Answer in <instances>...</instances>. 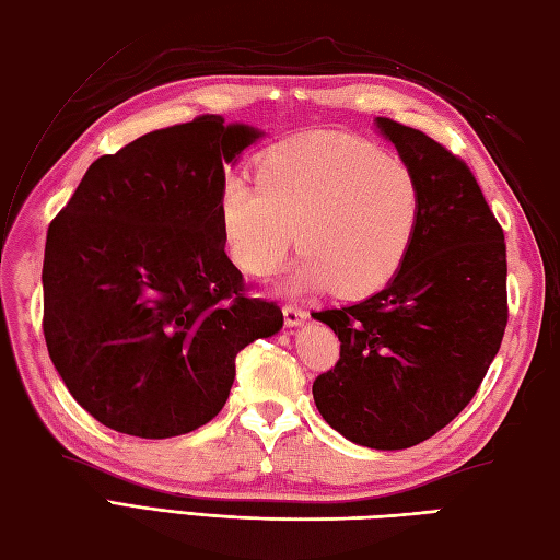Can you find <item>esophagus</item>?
<instances>
[{
	"label": "esophagus",
	"instance_id": "obj_1",
	"mask_svg": "<svg viewBox=\"0 0 560 560\" xmlns=\"http://www.w3.org/2000/svg\"><path fill=\"white\" fill-rule=\"evenodd\" d=\"M281 311H283V323H287L289 327H295V325L305 323V317H307V313L301 311L299 305H283Z\"/></svg>",
	"mask_w": 560,
	"mask_h": 560
}]
</instances>
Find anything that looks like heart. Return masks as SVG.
Listing matches in <instances>:
<instances>
[{"mask_svg":"<svg viewBox=\"0 0 560 560\" xmlns=\"http://www.w3.org/2000/svg\"><path fill=\"white\" fill-rule=\"evenodd\" d=\"M219 217L229 255L267 279L293 247L295 289L331 287L341 299L380 291L407 259L423 217L416 173L368 141L313 135L271 151L257 187L229 177Z\"/></svg>","mask_w":560,"mask_h":560,"instance_id":"heart-1","label":"heart"}]
</instances>
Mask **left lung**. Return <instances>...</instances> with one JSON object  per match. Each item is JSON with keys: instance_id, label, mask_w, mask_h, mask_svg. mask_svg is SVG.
Returning a JSON list of instances; mask_svg holds the SVG:
<instances>
[{"instance_id": "left-lung-1", "label": "left lung", "mask_w": 560, "mask_h": 560, "mask_svg": "<svg viewBox=\"0 0 560 560\" xmlns=\"http://www.w3.org/2000/svg\"><path fill=\"white\" fill-rule=\"evenodd\" d=\"M375 122L419 177L423 217L383 291L313 315L341 341L337 365L315 377L313 397L351 443L404 450L467 407L501 349L505 235L467 163L421 129L389 117Z\"/></svg>"}]
</instances>
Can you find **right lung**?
<instances>
[{"label":"right lung","instance_id":"obj_1","mask_svg":"<svg viewBox=\"0 0 560 560\" xmlns=\"http://www.w3.org/2000/svg\"><path fill=\"white\" fill-rule=\"evenodd\" d=\"M221 115L156 129L91 163L47 229L43 335L59 377L117 433L173 438L217 416L235 355L277 335L223 249L225 171L259 139Z\"/></svg>","mask_w":560,"mask_h":560}]
</instances>
